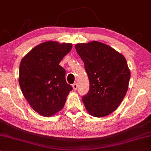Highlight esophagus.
Returning <instances> with one entry per match:
<instances>
[{
	"label": "esophagus",
	"instance_id": "34e87169",
	"mask_svg": "<svg viewBox=\"0 0 151 151\" xmlns=\"http://www.w3.org/2000/svg\"><path fill=\"white\" fill-rule=\"evenodd\" d=\"M72 88H73V90H74V91H76V90H77V88H78L77 83H74V84H72Z\"/></svg>",
	"mask_w": 151,
	"mask_h": 151
}]
</instances>
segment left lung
<instances>
[{
    "mask_svg": "<svg viewBox=\"0 0 151 151\" xmlns=\"http://www.w3.org/2000/svg\"><path fill=\"white\" fill-rule=\"evenodd\" d=\"M90 81V90L82 98L90 115L103 117L114 111L127 92L130 72L121 53L98 41L76 44Z\"/></svg>",
    "mask_w": 151,
    "mask_h": 151,
    "instance_id": "1",
    "label": "left lung"
}]
</instances>
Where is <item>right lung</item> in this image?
<instances>
[{
	"label": "right lung",
	"instance_id": "add662e5",
	"mask_svg": "<svg viewBox=\"0 0 151 151\" xmlns=\"http://www.w3.org/2000/svg\"><path fill=\"white\" fill-rule=\"evenodd\" d=\"M72 48L71 43L46 41L22 59L19 82L24 97L39 114L51 116L63 109L72 90L59 63Z\"/></svg>",
	"mask_w": 151,
	"mask_h": 151
}]
</instances>
